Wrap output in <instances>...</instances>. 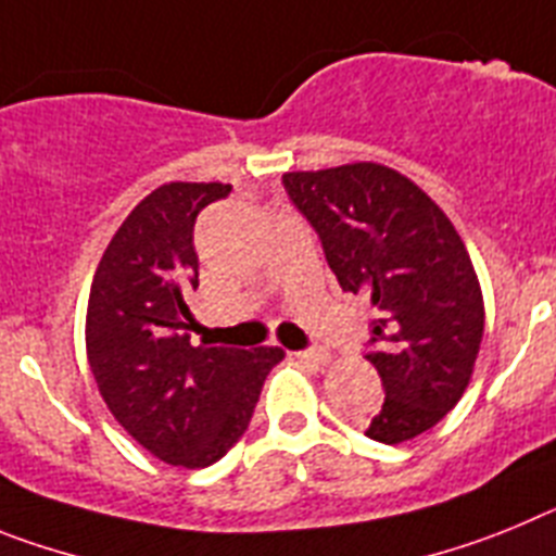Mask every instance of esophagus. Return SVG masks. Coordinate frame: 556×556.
I'll return each mask as SVG.
<instances>
[{
  "mask_svg": "<svg viewBox=\"0 0 556 556\" xmlns=\"http://www.w3.org/2000/svg\"><path fill=\"white\" fill-rule=\"evenodd\" d=\"M296 358L299 361H305V364H327L330 361V352L325 350V346H313V350H302L296 352Z\"/></svg>",
  "mask_w": 556,
  "mask_h": 556,
  "instance_id": "1",
  "label": "esophagus"
}]
</instances>
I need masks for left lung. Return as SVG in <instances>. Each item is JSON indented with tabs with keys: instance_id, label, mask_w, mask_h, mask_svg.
<instances>
[{
	"instance_id": "left-lung-1",
	"label": "left lung",
	"mask_w": 556,
	"mask_h": 556,
	"mask_svg": "<svg viewBox=\"0 0 556 556\" xmlns=\"http://www.w3.org/2000/svg\"><path fill=\"white\" fill-rule=\"evenodd\" d=\"M282 185L316 229L338 285L375 307L366 361L386 400L366 437L383 445L419 437L462 400L484 336L465 243L412 178L383 164L285 173Z\"/></svg>"
}]
</instances>
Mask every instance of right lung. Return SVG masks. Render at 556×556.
<instances>
[{
  "instance_id": "add662e5",
  "label": "right lung",
  "mask_w": 556,
  "mask_h": 556,
  "mask_svg": "<svg viewBox=\"0 0 556 556\" xmlns=\"http://www.w3.org/2000/svg\"><path fill=\"white\" fill-rule=\"evenodd\" d=\"M231 185L170 181L142 198L103 251L86 311V355L109 412L144 451L210 467L245 433L279 346H192L198 212Z\"/></svg>"
}]
</instances>
